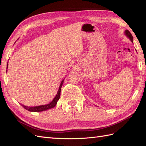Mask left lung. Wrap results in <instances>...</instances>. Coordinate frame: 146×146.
I'll return each mask as SVG.
<instances>
[{
	"label": "left lung",
	"instance_id": "obj_1",
	"mask_svg": "<svg viewBox=\"0 0 146 146\" xmlns=\"http://www.w3.org/2000/svg\"><path fill=\"white\" fill-rule=\"evenodd\" d=\"M125 35H127V36L130 39V41H131V42H133V36H132V35L131 34V33L129 32V31L128 30H125Z\"/></svg>",
	"mask_w": 146,
	"mask_h": 146
}]
</instances>
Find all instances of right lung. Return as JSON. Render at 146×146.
<instances>
[{"instance_id":"obj_1","label":"right lung","mask_w":146,"mask_h":146,"mask_svg":"<svg viewBox=\"0 0 146 146\" xmlns=\"http://www.w3.org/2000/svg\"><path fill=\"white\" fill-rule=\"evenodd\" d=\"M7 67H8V65H7ZM63 82L64 80H62L61 82L60 85V88H59V90L58 91V92H57V94L55 96V98L50 103H49L47 105H40V106H36V107H27V106H24L23 105H21L23 107L26 109L28 111H33V112H39V111H44V110H47L48 109H50L54 108L55 106L56 105L57 102L60 99V93H61V86H62V85L63 84Z\"/></svg>"}]
</instances>
